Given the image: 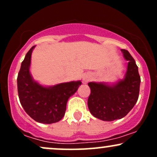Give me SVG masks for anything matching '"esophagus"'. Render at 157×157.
Here are the masks:
<instances>
[{"instance_id": "obj_1", "label": "esophagus", "mask_w": 157, "mask_h": 157, "mask_svg": "<svg viewBox=\"0 0 157 157\" xmlns=\"http://www.w3.org/2000/svg\"><path fill=\"white\" fill-rule=\"evenodd\" d=\"M90 79H91L90 75H88V74H86V75H84L83 77H82V82H83L84 83H87V82L90 80Z\"/></svg>"}]
</instances>
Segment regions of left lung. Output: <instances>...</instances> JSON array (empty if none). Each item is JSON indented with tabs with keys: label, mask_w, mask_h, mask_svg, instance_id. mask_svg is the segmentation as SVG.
I'll list each match as a JSON object with an SVG mask.
<instances>
[{
	"label": "left lung",
	"mask_w": 157,
	"mask_h": 157,
	"mask_svg": "<svg viewBox=\"0 0 157 157\" xmlns=\"http://www.w3.org/2000/svg\"><path fill=\"white\" fill-rule=\"evenodd\" d=\"M128 63L125 78L112 86L91 82L88 107L94 117L103 121L120 120L128 113L138 100L140 76L138 66L127 50L121 49Z\"/></svg>",
	"instance_id": "1"
}]
</instances>
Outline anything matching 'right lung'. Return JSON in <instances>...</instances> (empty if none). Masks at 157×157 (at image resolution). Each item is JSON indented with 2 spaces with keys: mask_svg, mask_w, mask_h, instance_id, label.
<instances>
[{
  "mask_svg": "<svg viewBox=\"0 0 157 157\" xmlns=\"http://www.w3.org/2000/svg\"><path fill=\"white\" fill-rule=\"evenodd\" d=\"M32 46L26 53L17 75V92L23 109L35 121L57 122L63 117L68 98L77 91L80 81L63 82L44 87L33 80L29 72Z\"/></svg>",
  "mask_w": 157,
  "mask_h": 157,
  "instance_id": "obj_1",
  "label": "right lung"
}]
</instances>
